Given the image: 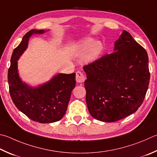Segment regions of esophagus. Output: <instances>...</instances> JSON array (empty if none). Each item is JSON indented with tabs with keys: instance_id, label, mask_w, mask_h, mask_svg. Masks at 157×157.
<instances>
[{
	"instance_id": "esophagus-1",
	"label": "esophagus",
	"mask_w": 157,
	"mask_h": 157,
	"mask_svg": "<svg viewBox=\"0 0 157 157\" xmlns=\"http://www.w3.org/2000/svg\"><path fill=\"white\" fill-rule=\"evenodd\" d=\"M85 81V76L81 71H77L76 72V82L78 83H83Z\"/></svg>"
}]
</instances>
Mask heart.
<instances>
[{"instance_id": "heart-1", "label": "heart", "mask_w": 157, "mask_h": 157, "mask_svg": "<svg viewBox=\"0 0 157 157\" xmlns=\"http://www.w3.org/2000/svg\"><path fill=\"white\" fill-rule=\"evenodd\" d=\"M102 49L103 47L100 42H94L93 39L88 38L82 40L77 45L76 53L78 55H83L88 52L86 56V60L92 62L99 56Z\"/></svg>"}]
</instances>
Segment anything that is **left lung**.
Segmentation results:
<instances>
[{
  "mask_svg": "<svg viewBox=\"0 0 157 157\" xmlns=\"http://www.w3.org/2000/svg\"><path fill=\"white\" fill-rule=\"evenodd\" d=\"M86 101L93 118L114 122L137 110L150 81L146 49L123 31L114 52L84 66Z\"/></svg>",
  "mask_w": 157,
  "mask_h": 157,
  "instance_id": "obj_1",
  "label": "left lung"
}]
</instances>
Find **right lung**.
I'll return each mask as SVG.
<instances>
[{"mask_svg":"<svg viewBox=\"0 0 157 157\" xmlns=\"http://www.w3.org/2000/svg\"><path fill=\"white\" fill-rule=\"evenodd\" d=\"M44 30L31 29L25 34L14 49L8 70V84L11 99L19 110L39 123H53L63 117L67 110L71 92L75 86V73H59L47 83L31 87L22 82L18 73L17 60L26 50L32 34H41Z\"/></svg>","mask_w":157,"mask_h":157,"instance_id":"obj_1","label":"right lung"}]
</instances>
